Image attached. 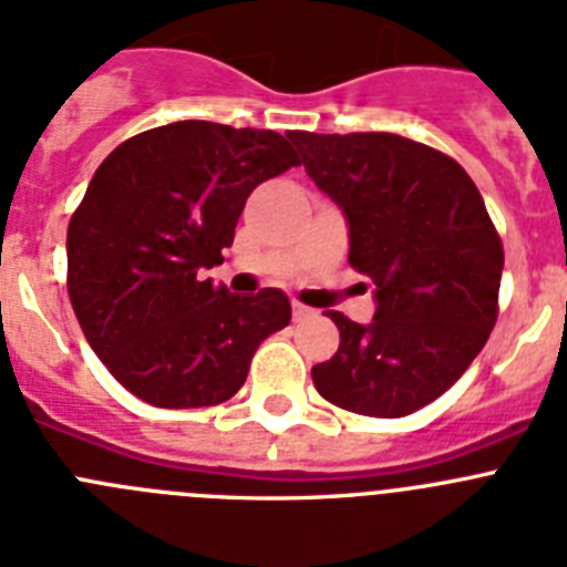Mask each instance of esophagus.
Instances as JSON below:
<instances>
[{
	"mask_svg": "<svg viewBox=\"0 0 567 567\" xmlns=\"http://www.w3.org/2000/svg\"><path fill=\"white\" fill-rule=\"evenodd\" d=\"M309 315H315V309L303 307V303H298V300H295V303H292V318L295 320H303V318H309Z\"/></svg>",
	"mask_w": 567,
	"mask_h": 567,
	"instance_id": "1",
	"label": "esophagus"
}]
</instances>
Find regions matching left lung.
Returning <instances> with one entry per match:
<instances>
[{"label":"left lung","mask_w":567,"mask_h":567,"mask_svg":"<svg viewBox=\"0 0 567 567\" xmlns=\"http://www.w3.org/2000/svg\"><path fill=\"white\" fill-rule=\"evenodd\" d=\"M289 138L346 213L349 264L378 287L369 327L327 312L340 346L312 365L315 389L346 412L405 417L483 352L499 312L503 240L452 155L394 133Z\"/></svg>","instance_id":"obj_1"}]
</instances>
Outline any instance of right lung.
I'll return each instance as SVG.
<instances>
[{"label":"right lung","instance_id":"obj_1","mask_svg":"<svg viewBox=\"0 0 567 567\" xmlns=\"http://www.w3.org/2000/svg\"><path fill=\"white\" fill-rule=\"evenodd\" d=\"M272 130L175 122L122 142L68 227V295L118 383L158 409L218 405L292 318L280 289L240 298L202 269L233 247L249 193L298 167Z\"/></svg>","mask_w":567,"mask_h":567}]
</instances>
